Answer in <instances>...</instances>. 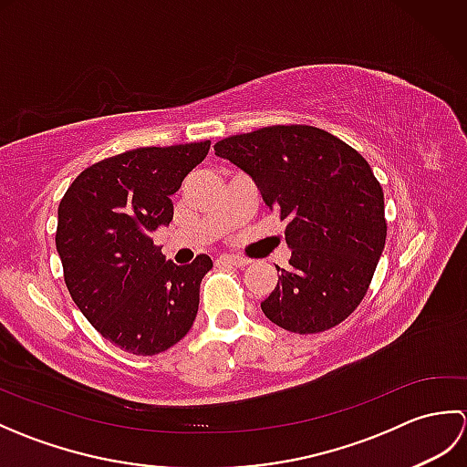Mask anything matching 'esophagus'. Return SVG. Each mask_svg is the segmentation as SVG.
Segmentation results:
<instances>
[{"label":"esophagus","mask_w":467,"mask_h":467,"mask_svg":"<svg viewBox=\"0 0 467 467\" xmlns=\"http://www.w3.org/2000/svg\"><path fill=\"white\" fill-rule=\"evenodd\" d=\"M218 263H226V265H233V266H246L249 265V259H244V256H236V254H223Z\"/></svg>","instance_id":"obj_1"}]
</instances>
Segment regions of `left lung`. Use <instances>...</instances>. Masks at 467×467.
I'll list each match as a JSON object with an SVG mask.
<instances>
[{"mask_svg":"<svg viewBox=\"0 0 467 467\" xmlns=\"http://www.w3.org/2000/svg\"><path fill=\"white\" fill-rule=\"evenodd\" d=\"M249 174L265 204L286 221L289 269L261 309L299 335L349 317L369 289L385 246L381 184L365 158L315 126H266L214 144Z\"/></svg>","mask_w":467,"mask_h":467,"instance_id":"1","label":"left lung"}]
</instances>
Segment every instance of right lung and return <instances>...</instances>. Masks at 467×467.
Masks as SVG:
<instances>
[{"label":"right lung","mask_w":467,"mask_h":467,"mask_svg":"<svg viewBox=\"0 0 467 467\" xmlns=\"http://www.w3.org/2000/svg\"><path fill=\"white\" fill-rule=\"evenodd\" d=\"M211 140L148 146L86 168L57 208L56 249L78 309L132 355L171 349L191 331L211 256L166 261L150 233L172 221L171 196Z\"/></svg>","instance_id":"right-lung-1"}]
</instances>
